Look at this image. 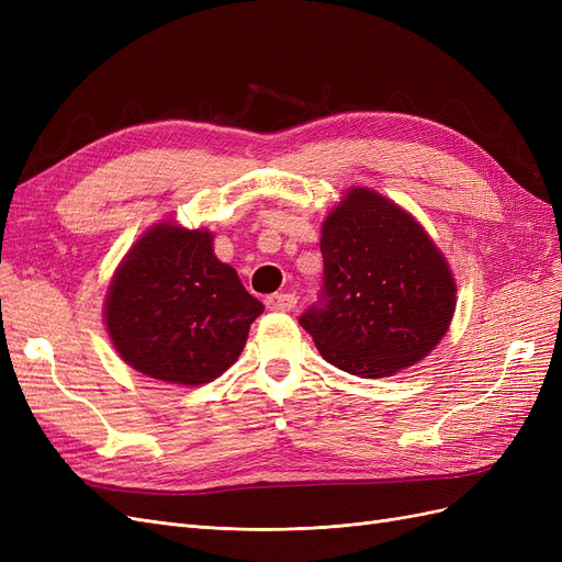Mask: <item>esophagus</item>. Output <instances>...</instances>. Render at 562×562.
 I'll return each mask as SVG.
<instances>
[{
    "label": "esophagus",
    "mask_w": 562,
    "mask_h": 562,
    "mask_svg": "<svg viewBox=\"0 0 562 562\" xmlns=\"http://www.w3.org/2000/svg\"><path fill=\"white\" fill-rule=\"evenodd\" d=\"M271 312H293L297 307V297L293 293H274L265 300Z\"/></svg>",
    "instance_id": "esophagus-1"
}]
</instances>
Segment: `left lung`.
<instances>
[{
  "label": "left lung",
  "mask_w": 562,
  "mask_h": 562,
  "mask_svg": "<svg viewBox=\"0 0 562 562\" xmlns=\"http://www.w3.org/2000/svg\"><path fill=\"white\" fill-rule=\"evenodd\" d=\"M321 252V300L300 326L328 363L356 378H391L443 339L457 285L411 213L356 187L323 220Z\"/></svg>",
  "instance_id": "left-lung-1"
}]
</instances>
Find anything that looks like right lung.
Instances as JSON below:
<instances>
[{"instance_id": "1", "label": "right lung", "mask_w": 562, "mask_h": 562, "mask_svg": "<svg viewBox=\"0 0 562 562\" xmlns=\"http://www.w3.org/2000/svg\"><path fill=\"white\" fill-rule=\"evenodd\" d=\"M265 312L236 269L213 252V234L159 223L133 244L105 300L114 349L147 378L196 386L239 359Z\"/></svg>"}]
</instances>
